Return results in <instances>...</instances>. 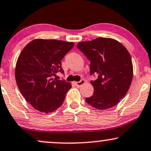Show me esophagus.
<instances>
[{
    "instance_id": "34e87169",
    "label": "esophagus",
    "mask_w": 151,
    "mask_h": 151,
    "mask_svg": "<svg viewBox=\"0 0 151 151\" xmlns=\"http://www.w3.org/2000/svg\"><path fill=\"white\" fill-rule=\"evenodd\" d=\"M85 82H86V81H85L84 79H81V81H78V82H76V85H77V86L78 87H80L82 86L83 83H85Z\"/></svg>"
}]
</instances>
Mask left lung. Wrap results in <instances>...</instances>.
Segmentation results:
<instances>
[{
    "mask_svg": "<svg viewBox=\"0 0 151 151\" xmlns=\"http://www.w3.org/2000/svg\"><path fill=\"white\" fill-rule=\"evenodd\" d=\"M77 47L90 60L91 75H98L91 81L94 91L86 98V103L101 110L115 106L127 93L133 77L127 49L115 39L102 37L82 41Z\"/></svg>",
    "mask_w": 151,
    "mask_h": 151,
    "instance_id": "1",
    "label": "left lung"
}]
</instances>
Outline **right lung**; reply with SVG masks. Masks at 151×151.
<instances>
[{
	"label": "right lung",
	"mask_w": 151,
	"mask_h": 151,
	"mask_svg": "<svg viewBox=\"0 0 151 151\" xmlns=\"http://www.w3.org/2000/svg\"><path fill=\"white\" fill-rule=\"evenodd\" d=\"M74 42L37 39L27 45L18 57L15 79L19 91L34 109L48 113L61 106L72 85L53 76L64 73L61 60Z\"/></svg>",
	"instance_id": "obj_1"
}]
</instances>
